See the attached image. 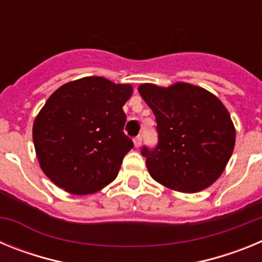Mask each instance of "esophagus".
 Masks as SVG:
<instances>
[{
  "mask_svg": "<svg viewBox=\"0 0 262 262\" xmlns=\"http://www.w3.org/2000/svg\"><path fill=\"white\" fill-rule=\"evenodd\" d=\"M142 140H143L142 135H138L135 139H134V144H135L136 148H139L140 145H142Z\"/></svg>",
  "mask_w": 262,
  "mask_h": 262,
  "instance_id": "esophagus-1",
  "label": "esophagus"
}]
</instances>
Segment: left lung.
Returning <instances> with one entry per match:
<instances>
[{
  "label": "left lung",
  "instance_id": "left-lung-1",
  "mask_svg": "<svg viewBox=\"0 0 262 262\" xmlns=\"http://www.w3.org/2000/svg\"><path fill=\"white\" fill-rule=\"evenodd\" d=\"M156 117L157 145L142 148L148 172L164 186L196 193L223 173L233 147L235 127L221 99L195 85L139 86Z\"/></svg>",
  "mask_w": 262,
  "mask_h": 262
}]
</instances>
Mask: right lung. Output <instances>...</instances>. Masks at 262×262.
Listing matches in <instances>:
<instances>
[{
    "label": "right lung",
    "instance_id": "1",
    "mask_svg": "<svg viewBox=\"0 0 262 262\" xmlns=\"http://www.w3.org/2000/svg\"><path fill=\"white\" fill-rule=\"evenodd\" d=\"M131 93V85L90 76L62 85L47 99L32 139L41 170L53 184L90 194L114 181L134 148L123 133L122 108Z\"/></svg>",
    "mask_w": 262,
    "mask_h": 262
}]
</instances>
